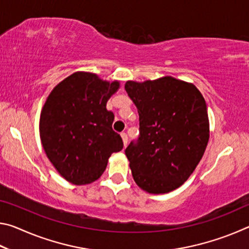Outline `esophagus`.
<instances>
[{"instance_id": "1", "label": "esophagus", "mask_w": 249, "mask_h": 249, "mask_svg": "<svg viewBox=\"0 0 249 249\" xmlns=\"http://www.w3.org/2000/svg\"><path fill=\"white\" fill-rule=\"evenodd\" d=\"M121 137L122 140H123V144H124V147L127 145V142H128V137H127V134L126 133H121Z\"/></svg>"}]
</instances>
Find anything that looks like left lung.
Segmentation results:
<instances>
[{"instance_id":"1","label":"left lung","mask_w":249,"mask_h":249,"mask_svg":"<svg viewBox=\"0 0 249 249\" xmlns=\"http://www.w3.org/2000/svg\"><path fill=\"white\" fill-rule=\"evenodd\" d=\"M125 90L136 105L141 136L125 149L134 181L151 195L176 190L192 175L210 138L205 100L197 88L170 75Z\"/></svg>"}]
</instances>
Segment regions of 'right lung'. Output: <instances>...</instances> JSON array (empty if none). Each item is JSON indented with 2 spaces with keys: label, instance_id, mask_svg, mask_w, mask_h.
I'll return each mask as SVG.
<instances>
[{
  "label": "right lung",
  "instance_id": "right-lung-1",
  "mask_svg": "<svg viewBox=\"0 0 249 249\" xmlns=\"http://www.w3.org/2000/svg\"><path fill=\"white\" fill-rule=\"evenodd\" d=\"M121 88L98 74L77 71L59 82L46 99L39 136L46 156L62 178L75 185L98 180L123 141L112 128L107 103Z\"/></svg>",
  "mask_w": 249,
  "mask_h": 249
}]
</instances>
